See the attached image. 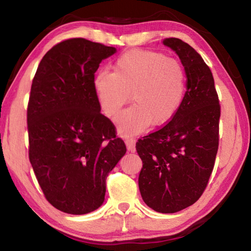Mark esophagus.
<instances>
[{"instance_id": "esophagus-1", "label": "esophagus", "mask_w": 251, "mask_h": 251, "mask_svg": "<svg viewBox=\"0 0 251 251\" xmlns=\"http://www.w3.org/2000/svg\"><path fill=\"white\" fill-rule=\"evenodd\" d=\"M127 151H136V141L134 138H128L125 141Z\"/></svg>"}]
</instances>
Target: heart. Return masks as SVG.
I'll return each mask as SVG.
<instances>
[{
  "label": "heart",
  "instance_id": "obj_1",
  "mask_svg": "<svg viewBox=\"0 0 251 251\" xmlns=\"http://www.w3.org/2000/svg\"><path fill=\"white\" fill-rule=\"evenodd\" d=\"M100 108L113 116L130 99L134 104L115 117L118 131L135 135L151 124L160 126L176 115L186 92V73L176 59L154 50H135L116 59L114 72L93 79Z\"/></svg>",
  "mask_w": 251,
  "mask_h": 251
}]
</instances>
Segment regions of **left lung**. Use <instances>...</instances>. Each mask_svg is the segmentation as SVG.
I'll return each instance as SVG.
<instances>
[{"label": "left lung", "instance_id": "obj_1", "mask_svg": "<svg viewBox=\"0 0 251 251\" xmlns=\"http://www.w3.org/2000/svg\"><path fill=\"white\" fill-rule=\"evenodd\" d=\"M186 73L180 108L163 128L138 139L143 160L138 186L143 201L161 214L192 206L209 180L218 151L220 105L211 71L189 44L165 39Z\"/></svg>", "mask_w": 251, "mask_h": 251}]
</instances>
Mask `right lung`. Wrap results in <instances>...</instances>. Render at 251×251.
Returning a JSON list of instances; mask_svg holds the SVG:
<instances>
[{
  "label": "right lung",
  "mask_w": 251,
  "mask_h": 251,
  "mask_svg": "<svg viewBox=\"0 0 251 251\" xmlns=\"http://www.w3.org/2000/svg\"><path fill=\"white\" fill-rule=\"evenodd\" d=\"M116 52L85 39L63 41L44 55L33 78L29 161L46 199L66 214L103 205L106 178L126 152L93 86L100 62Z\"/></svg>",
  "instance_id": "1"
}]
</instances>
